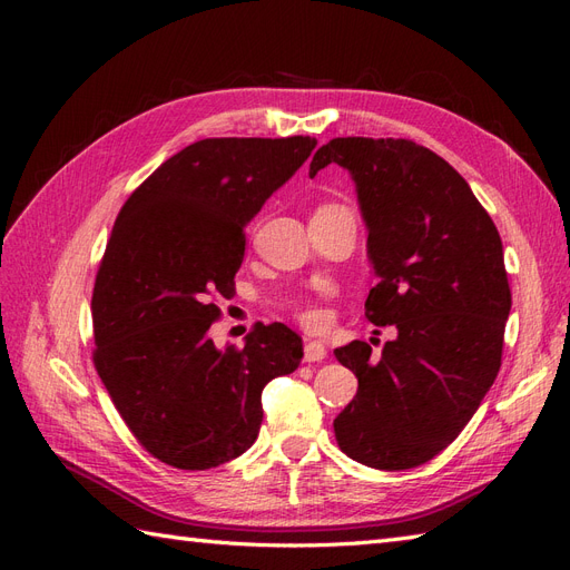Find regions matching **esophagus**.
<instances>
[{
  "label": "esophagus",
  "mask_w": 570,
  "mask_h": 570,
  "mask_svg": "<svg viewBox=\"0 0 570 570\" xmlns=\"http://www.w3.org/2000/svg\"><path fill=\"white\" fill-rule=\"evenodd\" d=\"M325 344L323 342H318V340H312V342H306L304 344V361H308V364H312V361H321V358H325Z\"/></svg>",
  "instance_id": "1"
}]
</instances>
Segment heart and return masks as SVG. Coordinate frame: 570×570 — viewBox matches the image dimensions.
<instances>
[{"mask_svg": "<svg viewBox=\"0 0 570 570\" xmlns=\"http://www.w3.org/2000/svg\"><path fill=\"white\" fill-rule=\"evenodd\" d=\"M302 318H304L306 325H318L323 321L321 312H316V308H306V312L302 314Z\"/></svg>", "mask_w": 570, "mask_h": 570, "instance_id": "heart-1", "label": "heart"}]
</instances>
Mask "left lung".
Segmentation results:
<instances>
[{"mask_svg":"<svg viewBox=\"0 0 570 570\" xmlns=\"http://www.w3.org/2000/svg\"><path fill=\"white\" fill-rule=\"evenodd\" d=\"M347 170L368 228L373 325H394L381 356L354 340L335 350L358 377L335 419L350 459L404 471L438 456L473 419L502 366L511 289L492 218L456 170L411 140L335 137L308 166Z\"/></svg>","mask_w":570,"mask_h":570,"instance_id":"left-lung-1","label":"left lung"}]
</instances>
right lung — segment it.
Wrapping results in <instances>:
<instances>
[{"mask_svg":"<svg viewBox=\"0 0 570 570\" xmlns=\"http://www.w3.org/2000/svg\"><path fill=\"white\" fill-rule=\"evenodd\" d=\"M314 137L187 145L120 209L92 292L95 366L149 454L183 471L237 459L264 421L262 392L302 361V337L258 323L216 347L214 297L233 295L245 228L314 151Z\"/></svg>","mask_w":570,"mask_h":570,"instance_id":"right-lung-1","label":"right lung"}]
</instances>
